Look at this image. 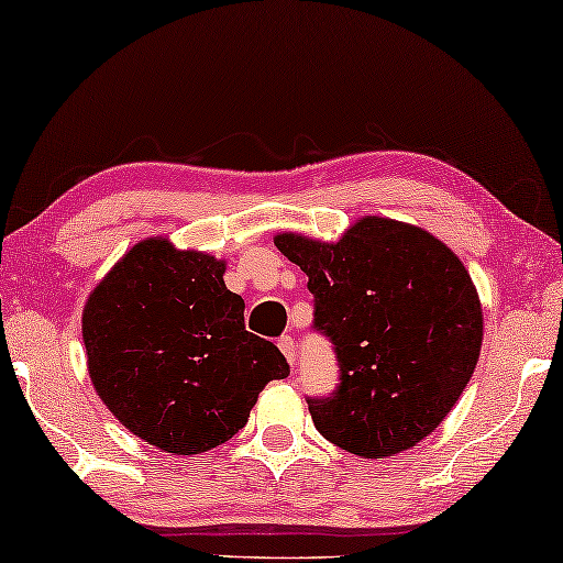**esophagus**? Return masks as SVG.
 I'll list each match as a JSON object with an SVG mask.
<instances>
[{"mask_svg":"<svg viewBox=\"0 0 563 563\" xmlns=\"http://www.w3.org/2000/svg\"><path fill=\"white\" fill-rule=\"evenodd\" d=\"M278 347L283 351L285 358H288L290 365H296V341L290 335H280L278 338Z\"/></svg>","mask_w":563,"mask_h":563,"instance_id":"1","label":"esophagus"}]
</instances>
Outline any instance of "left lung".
Returning a JSON list of instances; mask_svg holds the SVG:
<instances>
[{
    "instance_id": "1",
    "label": "left lung",
    "mask_w": 563,
    "mask_h": 563,
    "mask_svg": "<svg viewBox=\"0 0 563 563\" xmlns=\"http://www.w3.org/2000/svg\"><path fill=\"white\" fill-rule=\"evenodd\" d=\"M313 292L338 386L308 396L323 439L355 456L406 451L449 416L474 376L484 318L471 275L421 228L363 218L335 245L275 238Z\"/></svg>"
}]
</instances>
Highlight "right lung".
<instances>
[{
  "label": "right lung",
  "mask_w": 563,
  "mask_h": 563,
  "mask_svg": "<svg viewBox=\"0 0 563 563\" xmlns=\"http://www.w3.org/2000/svg\"><path fill=\"white\" fill-rule=\"evenodd\" d=\"M225 263L145 240L107 273L82 316L89 378L114 418L173 456L225 443L257 394L290 373L278 345L245 330Z\"/></svg>",
  "instance_id": "1"
}]
</instances>
